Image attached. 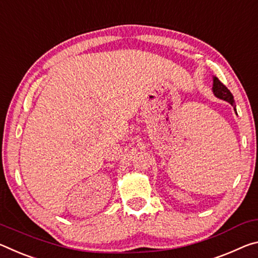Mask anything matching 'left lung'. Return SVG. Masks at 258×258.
Segmentation results:
<instances>
[{"label": "left lung", "instance_id": "8db88e82", "mask_svg": "<svg viewBox=\"0 0 258 258\" xmlns=\"http://www.w3.org/2000/svg\"><path fill=\"white\" fill-rule=\"evenodd\" d=\"M213 91L214 94L218 98H221L223 100L229 101V103L234 106V99H233V95L231 94V91L227 89V88L223 84L221 81H219L218 78L214 77V84H213ZM235 107V106H234ZM235 109V108H234ZM236 112V111H235Z\"/></svg>", "mask_w": 258, "mask_h": 258}]
</instances>
